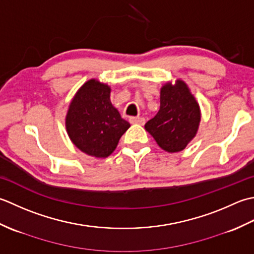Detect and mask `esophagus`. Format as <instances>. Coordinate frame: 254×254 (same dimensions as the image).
Returning a JSON list of instances; mask_svg holds the SVG:
<instances>
[{
  "label": "esophagus",
  "instance_id": "1",
  "mask_svg": "<svg viewBox=\"0 0 254 254\" xmlns=\"http://www.w3.org/2000/svg\"><path fill=\"white\" fill-rule=\"evenodd\" d=\"M129 122H130V124H139V125H143L146 120H144L143 117H130L129 118Z\"/></svg>",
  "mask_w": 254,
  "mask_h": 254
}]
</instances>
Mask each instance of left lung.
<instances>
[{"label": "left lung", "mask_w": 254, "mask_h": 254, "mask_svg": "<svg viewBox=\"0 0 254 254\" xmlns=\"http://www.w3.org/2000/svg\"><path fill=\"white\" fill-rule=\"evenodd\" d=\"M200 121L199 106L182 81L165 84L160 95V110L144 128L168 152H179L196 134Z\"/></svg>", "instance_id": "left-lung-1"}]
</instances>
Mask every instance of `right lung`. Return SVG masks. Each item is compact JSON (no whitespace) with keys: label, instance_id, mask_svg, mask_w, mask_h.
<instances>
[{"label":"right lung","instance_id":"right-lung-1","mask_svg":"<svg viewBox=\"0 0 254 254\" xmlns=\"http://www.w3.org/2000/svg\"><path fill=\"white\" fill-rule=\"evenodd\" d=\"M111 89L90 80L72 100L66 114V130L81 151L106 158L115 150L130 124L123 120L111 103Z\"/></svg>","mask_w":254,"mask_h":254}]
</instances>
